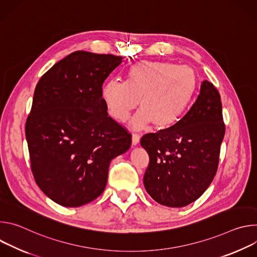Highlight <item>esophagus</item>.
I'll use <instances>...</instances> for the list:
<instances>
[{
  "label": "esophagus",
  "instance_id": "obj_1",
  "mask_svg": "<svg viewBox=\"0 0 257 257\" xmlns=\"http://www.w3.org/2000/svg\"><path fill=\"white\" fill-rule=\"evenodd\" d=\"M139 140H140V136L137 133H132V145L138 144Z\"/></svg>",
  "mask_w": 257,
  "mask_h": 257
}]
</instances>
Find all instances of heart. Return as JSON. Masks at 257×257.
Masks as SVG:
<instances>
[{"label":"heart","mask_w":257,"mask_h":257,"mask_svg":"<svg viewBox=\"0 0 257 257\" xmlns=\"http://www.w3.org/2000/svg\"><path fill=\"white\" fill-rule=\"evenodd\" d=\"M197 87V74L189 66L140 61L127 70L125 82H106L101 95L107 114L114 120L125 122L139 104L140 111L132 121L135 128L154 123L155 127L166 129L184 115Z\"/></svg>","instance_id":"obj_1"}]
</instances>
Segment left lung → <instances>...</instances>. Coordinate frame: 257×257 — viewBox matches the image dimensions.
I'll return each instance as SVG.
<instances>
[{
    "label": "left lung",
    "mask_w": 257,
    "mask_h": 257,
    "mask_svg": "<svg viewBox=\"0 0 257 257\" xmlns=\"http://www.w3.org/2000/svg\"><path fill=\"white\" fill-rule=\"evenodd\" d=\"M224 135L221 95L204 80L184 117L168 129L141 137L140 144L150 156L143 177L146 191L170 207L195 201L215 176Z\"/></svg>",
    "instance_id": "left-lung-1"
}]
</instances>
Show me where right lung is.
Here are the masks:
<instances>
[{"label": "right lung", "mask_w": 257, "mask_h": 257, "mask_svg": "<svg viewBox=\"0 0 257 257\" xmlns=\"http://www.w3.org/2000/svg\"><path fill=\"white\" fill-rule=\"evenodd\" d=\"M122 57L77 51L56 63L35 87L25 134L36 184L67 207L104 190L111 161L131 134L107 115L102 84Z\"/></svg>", "instance_id": "1"}]
</instances>
